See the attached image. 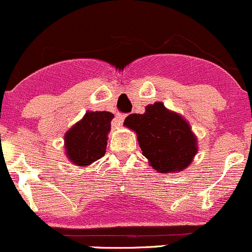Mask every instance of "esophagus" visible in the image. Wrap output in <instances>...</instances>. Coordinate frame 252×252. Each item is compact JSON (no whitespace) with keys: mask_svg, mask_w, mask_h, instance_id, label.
I'll list each match as a JSON object with an SVG mask.
<instances>
[{"mask_svg":"<svg viewBox=\"0 0 252 252\" xmlns=\"http://www.w3.org/2000/svg\"><path fill=\"white\" fill-rule=\"evenodd\" d=\"M125 118H126L125 114H118V115L115 116V125L120 126L121 124L124 123V120H125Z\"/></svg>","mask_w":252,"mask_h":252,"instance_id":"obj_1","label":"esophagus"}]
</instances>
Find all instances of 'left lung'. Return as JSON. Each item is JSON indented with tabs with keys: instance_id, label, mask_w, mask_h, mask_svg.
Instances as JSON below:
<instances>
[{
	"instance_id": "1",
	"label": "left lung",
	"mask_w": 252,
	"mask_h": 252,
	"mask_svg": "<svg viewBox=\"0 0 252 252\" xmlns=\"http://www.w3.org/2000/svg\"><path fill=\"white\" fill-rule=\"evenodd\" d=\"M124 125L136 131L143 155L159 173L183 171L198 152L189 124L161 102L147 105L144 114L128 115Z\"/></svg>"
}]
</instances>
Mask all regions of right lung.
I'll list each match as a JSON object with an SVG mask.
<instances>
[{"mask_svg": "<svg viewBox=\"0 0 252 252\" xmlns=\"http://www.w3.org/2000/svg\"><path fill=\"white\" fill-rule=\"evenodd\" d=\"M114 115L109 111H87L64 136V148L72 164L86 167L104 157Z\"/></svg>", "mask_w": 252, "mask_h": 252, "instance_id": "1", "label": "right lung"}]
</instances>
